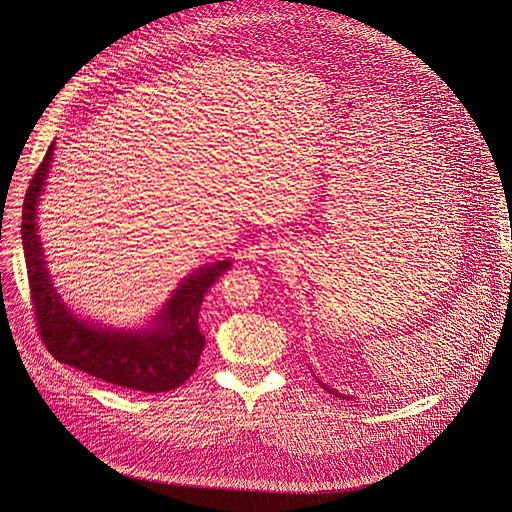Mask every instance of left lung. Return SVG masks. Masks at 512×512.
<instances>
[{
  "instance_id": "left-lung-1",
  "label": "left lung",
  "mask_w": 512,
  "mask_h": 512,
  "mask_svg": "<svg viewBox=\"0 0 512 512\" xmlns=\"http://www.w3.org/2000/svg\"><path fill=\"white\" fill-rule=\"evenodd\" d=\"M318 381V379H316ZM318 385L322 387V389H326L330 395H336V397H342V399H350V397H346V395H342V393H338V391H334V389H330L326 383H322V381H318Z\"/></svg>"
}]
</instances>
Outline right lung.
Wrapping results in <instances>:
<instances>
[{
  "label": "right lung",
  "instance_id": "add662e5",
  "mask_svg": "<svg viewBox=\"0 0 512 512\" xmlns=\"http://www.w3.org/2000/svg\"><path fill=\"white\" fill-rule=\"evenodd\" d=\"M54 143L36 170L22 214V245L28 267L36 324L48 352L95 379L127 391L166 393L184 385L198 369L204 336L198 312L208 287L221 277L231 259L198 267L172 291L162 310L145 328H109L79 318L56 291L38 235V202L50 172Z\"/></svg>",
  "mask_w": 512,
  "mask_h": 512
}]
</instances>
